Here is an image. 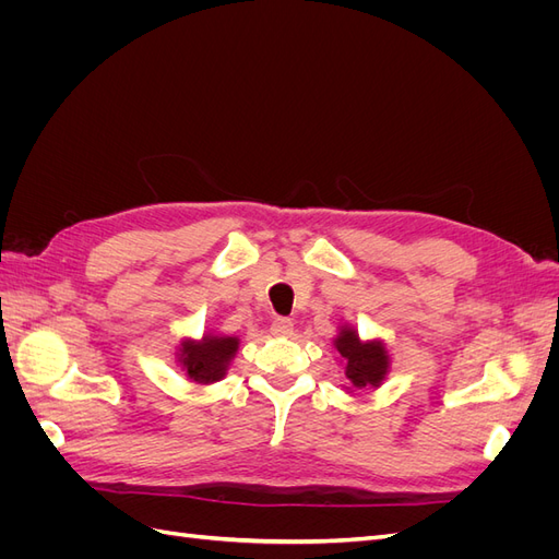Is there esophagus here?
Instances as JSON below:
<instances>
[{"label": "esophagus", "mask_w": 559, "mask_h": 559, "mask_svg": "<svg viewBox=\"0 0 559 559\" xmlns=\"http://www.w3.org/2000/svg\"><path fill=\"white\" fill-rule=\"evenodd\" d=\"M270 331H273L275 335H292L294 333V321L286 319V317H275Z\"/></svg>", "instance_id": "esophagus-1"}]
</instances>
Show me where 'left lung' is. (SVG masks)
<instances>
[{
    "mask_svg": "<svg viewBox=\"0 0 559 559\" xmlns=\"http://www.w3.org/2000/svg\"><path fill=\"white\" fill-rule=\"evenodd\" d=\"M333 345L345 361V378L354 389H376L382 384L389 370V354L382 341L364 343L357 331L343 326Z\"/></svg>",
    "mask_w": 559,
    "mask_h": 559,
    "instance_id": "obj_1",
    "label": "left lung"
}]
</instances>
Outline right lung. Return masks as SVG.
Returning a JSON list of instances; mask_svg holds the SVG:
<instances>
[{
    "mask_svg": "<svg viewBox=\"0 0 559 559\" xmlns=\"http://www.w3.org/2000/svg\"><path fill=\"white\" fill-rule=\"evenodd\" d=\"M240 341L233 335H202V341H183L177 357L186 376L200 384L218 382L238 352Z\"/></svg>",
    "mask_w": 559,
    "mask_h": 559,
    "instance_id": "right-lung-1",
    "label": "right lung"
}]
</instances>
